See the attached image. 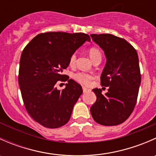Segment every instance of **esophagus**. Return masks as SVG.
<instances>
[{
	"instance_id": "34e87169",
	"label": "esophagus",
	"mask_w": 156,
	"mask_h": 156,
	"mask_svg": "<svg viewBox=\"0 0 156 156\" xmlns=\"http://www.w3.org/2000/svg\"><path fill=\"white\" fill-rule=\"evenodd\" d=\"M83 92L84 93H87V92H88V91L90 90L89 89H87V88H86V87H83Z\"/></svg>"
}]
</instances>
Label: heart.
I'll return each mask as SVG.
<instances>
[{"instance_id": "1", "label": "heart", "mask_w": 156, "mask_h": 156, "mask_svg": "<svg viewBox=\"0 0 156 156\" xmlns=\"http://www.w3.org/2000/svg\"><path fill=\"white\" fill-rule=\"evenodd\" d=\"M89 56L90 58L91 59V60L94 61V59H97V58H101L102 54L100 50H99L97 48H91L89 50ZM75 62H76V55L74 53L71 56L70 59H69V64L70 66H74L75 65ZM72 78L77 81V82L80 83L81 84H84V85H87L89 84L90 81L92 78V76L90 75L87 73H84V72H77L75 73L72 75Z\"/></svg>"}]
</instances>
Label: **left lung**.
Returning a JSON list of instances; mask_svg holds the SVG:
<instances>
[{"label":"left lung","mask_w":156,"mask_h":156,"mask_svg":"<svg viewBox=\"0 0 156 156\" xmlns=\"http://www.w3.org/2000/svg\"><path fill=\"white\" fill-rule=\"evenodd\" d=\"M92 40L104 51L106 62L101 74V85L108 87L93 91L97 100L90 107L93 119L105 126L123 123L136 105L141 82L139 59L136 50L126 40L110 34H90Z\"/></svg>","instance_id":"1"}]
</instances>
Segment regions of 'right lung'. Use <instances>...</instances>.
<instances>
[{"instance_id":"add662e5","label":"right lung","mask_w":156,"mask_h":156,"mask_svg":"<svg viewBox=\"0 0 156 156\" xmlns=\"http://www.w3.org/2000/svg\"><path fill=\"white\" fill-rule=\"evenodd\" d=\"M87 41L90 38L84 33L46 32L34 37L23 50L19 71L22 97L31 117L44 127L57 128L70 119L83 90L62 71ZM58 80L68 81L62 91L55 86Z\"/></svg>"}]
</instances>
